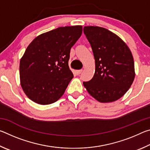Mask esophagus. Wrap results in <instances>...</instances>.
I'll return each instance as SVG.
<instances>
[{
  "mask_svg": "<svg viewBox=\"0 0 150 150\" xmlns=\"http://www.w3.org/2000/svg\"><path fill=\"white\" fill-rule=\"evenodd\" d=\"M83 71V69H80V70H77L76 71V73H77V75H80L81 73Z\"/></svg>",
  "mask_w": 150,
  "mask_h": 150,
  "instance_id": "esophagus-1",
  "label": "esophagus"
}]
</instances>
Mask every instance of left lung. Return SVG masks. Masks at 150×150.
I'll list each match as a JSON object with an SVG mask.
<instances>
[{"label":"left lung","mask_w":150,"mask_h":150,"mask_svg":"<svg viewBox=\"0 0 150 150\" xmlns=\"http://www.w3.org/2000/svg\"><path fill=\"white\" fill-rule=\"evenodd\" d=\"M95 61L92 79L83 82L88 93L100 103L120 98L135 77L134 58L128 45L117 35L98 26H85Z\"/></svg>","instance_id":"1"}]
</instances>
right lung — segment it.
I'll list each match as a JSON object with an SVG mask.
<instances>
[{
    "instance_id": "right-lung-1",
    "label": "right lung",
    "mask_w": 150,
    "mask_h": 150,
    "mask_svg": "<svg viewBox=\"0 0 150 150\" xmlns=\"http://www.w3.org/2000/svg\"><path fill=\"white\" fill-rule=\"evenodd\" d=\"M82 26L59 27L33 40L20 62V85L30 100L45 105L65 93L73 74L68 61Z\"/></svg>"
}]
</instances>
